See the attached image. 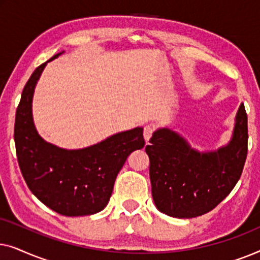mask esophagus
I'll return each mask as SVG.
<instances>
[{"label":"esophagus","mask_w":260,"mask_h":260,"mask_svg":"<svg viewBox=\"0 0 260 260\" xmlns=\"http://www.w3.org/2000/svg\"><path fill=\"white\" fill-rule=\"evenodd\" d=\"M154 131H155V126L152 125V124H148V125H145L143 130L144 140L147 142L150 140V137L152 136V134H154Z\"/></svg>","instance_id":"34e87169"}]
</instances>
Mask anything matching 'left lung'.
<instances>
[{
	"label": "left lung",
	"mask_w": 260,
	"mask_h": 260,
	"mask_svg": "<svg viewBox=\"0 0 260 260\" xmlns=\"http://www.w3.org/2000/svg\"><path fill=\"white\" fill-rule=\"evenodd\" d=\"M247 115L244 104L236 116L230 143L200 152L175 131H155L145 151L150 159L151 194L159 212L180 219L206 214L236 186L247 156Z\"/></svg>",
	"instance_id": "8db88e82"
}]
</instances>
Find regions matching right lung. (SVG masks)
<instances>
[{"label":"right lung","instance_id":"right-lung-1","mask_svg":"<svg viewBox=\"0 0 260 260\" xmlns=\"http://www.w3.org/2000/svg\"><path fill=\"white\" fill-rule=\"evenodd\" d=\"M60 54L39 66L23 87L14 127L17 162L28 188L42 204L61 215H91L106 207L127 156L144 147L143 129L123 131L78 150L42 140L33 123L31 99L45 66Z\"/></svg>","mask_w":260,"mask_h":260}]
</instances>
